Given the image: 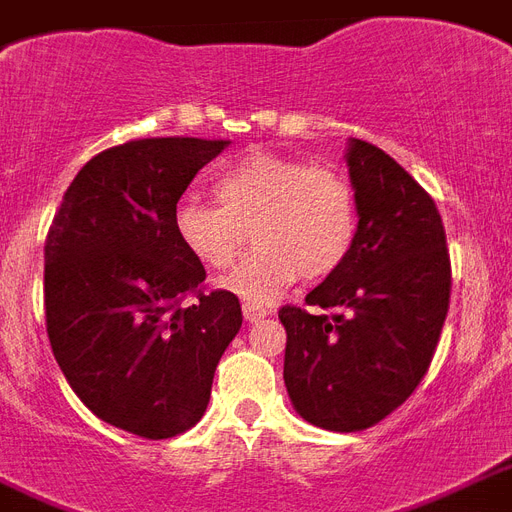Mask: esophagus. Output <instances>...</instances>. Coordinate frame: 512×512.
I'll list each match as a JSON object with an SVG mask.
<instances>
[{
	"mask_svg": "<svg viewBox=\"0 0 512 512\" xmlns=\"http://www.w3.org/2000/svg\"><path fill=\"white\" fill-rule=\"evenodd\" d=\"M241 311H244V319H247V322H257V319H263L271 314V311L265 306H260V303H244Z\"/></svg>",
	"mask_w": 512,
	"mask_h": 512,
	"instance_id": "34e87169",
	"label": "esophagus"
}]
</instances>
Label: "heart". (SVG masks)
Listing matches in <instances>:
<instances>
[{
  "mask_svg": "<svg viewBox=\"0 0 512 512\" xmlns=\"http://www.w3.org/2000/svg\"><path fill=\"white\" fill-rule=\"evenodd\" d=\"M217 204L185 198L174 209L179 244L206 268H228L244 249L247 228L257 247L222 279L241 298L265 303L298 276H333L357 239V198L341 171L279 152H249L214 177Z\"/></svg>",
  "mask_w": 512,
  "mask_h": 512,
  "instance_id": "heart-1",
  "label": "heart"
}]
</instances>
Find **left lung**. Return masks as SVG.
I'll return each mask as SVG.
<instances>
[{"instance_id":"8db88e82","label":"left lung","mask_w":512,"mask_h":512,"mask_svg":"<svg viewBox=\"0 0 512 512\" xmlns=\"http://www.w3.org/2000/svg\"><path fill=\"white\" fill-rule=\"evenodd\" d=\"M357 239L346 263L282 306L284 384L295 411L330 432H360L427 376L451 298V257L432 195L376 144L346 152Z\"/></svg>"}]
</instances>
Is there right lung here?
<instances>
[{
	"label": "right lung",
	"instance_id": "1",
	"mask_svg": "<svg viewBox=\"0 0 512 512\" xmlns=\"http://www.w3.org/2000/svg\"><path fill=\"white\" fill-rule=\"evenodd\" d=\"M228 142L131 139L74 177L45 239V325L74 395L147 440L204 416L241 303L206 290L204 265L174 233L187 185Z\"/></svg>",
	"mask_w": 512,
	"mask_h": 512
}]
</instances>
